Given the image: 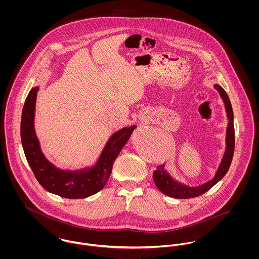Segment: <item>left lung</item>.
<instances>
[{
    "label": "left lung",
    "mask_w": 259,
    "mask_h": 259,
    "mask_svg": "<svg viewBox=\"0 0 259 259\" xmlns=\"http://www.w3.org/2000/svg\"><path fill=\"white\" fill-rule=\"evenodd\" d=\"M214 89L220 93L222 97V101L224 103L225 111H226V116L228 118V123L226 127V138H225V151L222 156V162L215 172V176L212 180L209 182L198 185V186H188V185H183L179 183L178 181H175L170 175L164 169V164L158 165L156 169L153 171V182L156 185V187L165 195H168L174 198H192L199 196L209 190L212 186L217 185L222 178L226 175L231 161L233 157L234 152V124H233V111L232 107L229 101V98L225 91L222 89L220 84H214Z\"/></svg>",
    "instance_id": "8db88e82"
}]
</instances>
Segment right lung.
I'll return each mask as SVG.
<instances>
[{"mask_svg":"<svg viewBox=\"0 0 259 259\" xmlns=\"http://www.w3.org/2000/svg\"><path fill=\"white\" fill-rule=\"evenodd\" d=\"M38 87L33 88L24 105L21 121V140L26 158L38 184L51 193L66 198L89 197L104 188L112 169V164L128 141L136 125L114 133L93 167L63 170L56 167L44 155L34 127L35 107Z\"/></svg>","mask_w":259,"mask_h":259,"instance_id":"add662e5","label":"right lung"}]
</instances>
